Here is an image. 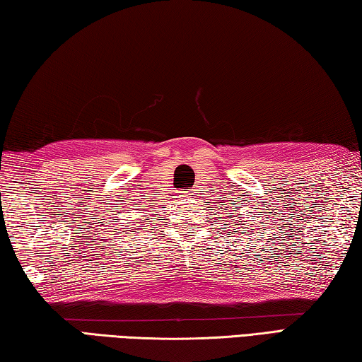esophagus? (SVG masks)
Listing matches in <instances>:
<instances>
[{
	"label": "esophagus",
	"mask_w": 362,
	"mask_h": 362,
	"mask_svg": "<svg viewBox=\"0 0 362 362\" xmlns=\"http://www.w3.org/2000/svg\"><path fill=\"white\" fill-rule=\"evenodd\" d=\"M192 194H193V192H185V193H182L180 196H182V198H189Z\"/></svg>",
	"instance_id": "34e87169"
}]
</instances>
